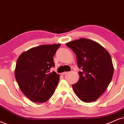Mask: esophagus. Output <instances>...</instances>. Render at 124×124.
Returning a JSON list of instances; mask_svg holds the SVG:
<instances>
[{
	"instance_id": "1",
	"label": "esophagus",
	"mask_w": 124,
	"mask_h": 124,
	"mask_svg": "<svg viewBox=\"0 0 124 124\" xmlns=\"http://www.w3.org/2000/svg\"><path fill=\"white\" fill-rule=\"evenodd\" d=\"M67 73H68V71H64V72L62 73H61V74H62V75H65V74H66Z\"/></svg>"
}]
</instances>
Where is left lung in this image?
<instances>
[{
    "instance_id": "obj_1",
    "label": "left lung",
    "mask_w": 124,
    "mask_h": 124,
    "mask_svg": "<svg viewBox=\"0 0 124 124\" xmlns=\"http://www.w3.org/2000/svg\"><path fill=\"white\" fill-rule=\"evenodd\" d=\"M75 53L79 71L78 81L72 85L81 101L91 102L102 95L112 79L114 67L110 54L93 40L81 38L67 43Z\"/></svg>"
}]
</instances>
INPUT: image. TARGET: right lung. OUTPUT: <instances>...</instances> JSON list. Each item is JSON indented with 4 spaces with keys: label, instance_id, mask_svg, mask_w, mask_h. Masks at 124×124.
I'll use <instances>...</instances> for the list:
<instances>
[{
    "label": "right lung",
    "instance_id": "add662e5",
    "mask_svg": "<svg viewBox=\"0 0 124 124\" xmlns=\"http://www.w3.org/2000/svg\"><path fill=\"white\" fill-rule=\"evenodd\" d=\"M61 44L41 45L23 52L18 58L14 74L19 88L32 102L44 103L53 96L60 76L50 70Z\"/></svg>",
    "mask_w": 124,
    "mask_h": 124
}]
</instances>
